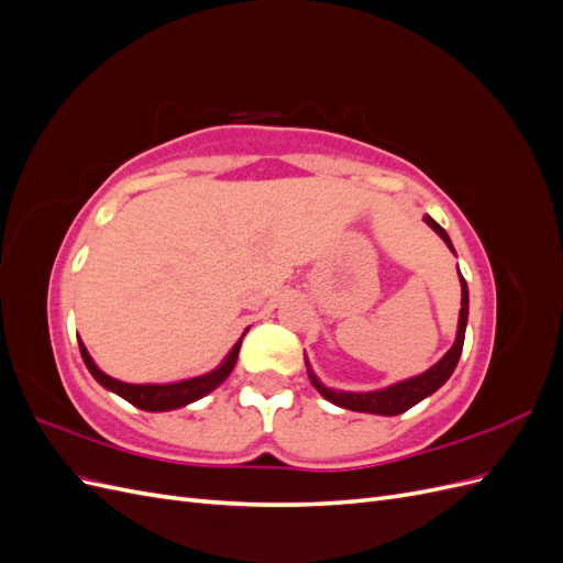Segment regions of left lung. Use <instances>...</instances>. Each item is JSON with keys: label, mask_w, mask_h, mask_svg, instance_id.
Listing matches in <instances>:
<instances>
[{"label": "left lung", "mask_w": 563, "mask_h": 563, "mask_svg": "<svg viewBox=\"0 0 563 563\" xmlns=\"http://www.w3.org/2000/svg\"><path fill=\"white\" fill-rule=\"evenodd\" d=\"M424 223H428L441 236V240L446 242V246L453 251V244L449 240L446 230L441 228L437 220H432L430 216H424ZM460 286H463V300H460V319H457L455 343L430 371H424L422 376H416V378H408L404 383L391 385L387 389L362 391V395H356V391H338V389H331V387H323L314 378V373L308 368V376H310L312 385L317 387L319 395L323 399H329L331 404L340 406V408H350V411H362V413H378V416H399V413L408 411L411 406H416L418 401H422L424 397H430L432 391H437L441 385H444L451 378V373L455 371V364L460 360V352H463L465 327H467V305H470L467 284H465L463 275H460Z\"/></svg>", "instance_id": "obj_1"}]
</instances>
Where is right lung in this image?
I'll use <instances>...</instances> for the list:
<instances>
[{
    "mask_svg": "<svg viewBox=\"0 0 563 563\" xmlns=\"http://www.w3.org/2000/svg\"><path fill=\"white\" fill-rule=\"evenodd\" d=\"M240 347H242V340L232 347V352L228 354V360L220 364L216 371L207 373V376L180 380V383H168V385H129V383H122V380H114V378L106 376V373L93 364L87 347H84V343L79 340L81 360H84V364H87V368L91 371V376L103 387L112 389L114 395L126 399L133 406L143 408V411H172V408H180L185 404L201 399L203 395H209L211 389H216L220 383H223L230 376V371L236 364V356H240Z\"/></svg>",
    "mask_w": 563,
    "mask_h": 563,
    "instance_id": "1",
    "label": "right lung"
}]
</instances>
